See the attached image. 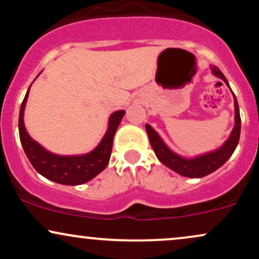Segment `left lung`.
Segmentation results:
<instances>
[{
	"instance_id": "1",
	"label": "left lung",
	"mask_w": 259,
	"mask_h": 259,
	"mask_svg": "<svg viewBox=\"0 0 259 259\" xmlns=\"http://www.w3.org/2000/svg\"><path fill=\"white\" fill-rule=\"evenodd\" d=\"M213 75L222 79L229 86L227 78L224 76L221 70L214 65H210ZM230 88V86H229ZM233 92V90H231ZM234 95V92H233ZM234 108H235V125L231 130L230 135L227 141L218 147L217 150L209 151V152L198 154L195 157H184L175 153L173 150L168 147V145L163 141L160 135L153 129L150 124H146V132L150 139L151 146H152L154 153L159 162H162L165 167H168L175 173L186 178H203L206 175L213 173L217 169H219L227 160L230 158L234 153L235 148L240 140V133H241V118H240L239 103L234 95Z\"/></svg>"
}]
</instances>
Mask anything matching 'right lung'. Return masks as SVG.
Here are the masks:
<instances>
[{"label":"right lung","instance_id":"add662e5","mask_svg":"<svg viewBox=\"0 0 259 259\" xmlns=\"http://www.w3.org/2000/svg\"><path fill=\"white\" fill-rule=\"evenodd\" d=\"M38 76V75H37ZM36 76V78H37ZM29 86L26 95L20 106L19 112V138L24 152L29 162L38 174L46 179L55 181L62 185H80L94 179L101 171L105 170L111 158L113 138L123 119L125 111L113 112L109 115L107 132L103 135L100 144L94 150L84 154H73V156H63L50 152L44 146L29 135L24 124V111L28 101Z\"/></svg>","mask_w":259,"mask_h":259}]
</instances>
